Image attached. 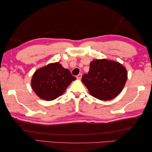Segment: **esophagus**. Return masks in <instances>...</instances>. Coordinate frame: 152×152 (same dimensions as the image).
<instances>
[{
	"label": "esophagus",
	"mask_w": 152,
	"mask_h": 152,
	"mask_svg": "<svg viewBox=\"0 0 152 152\" xmlns=\"http://www.w3.org/2000/svg\"><path fill=\"white\" fill-rule=\"evenodd\" d=\"M81 77H82V74L81 73H79V75H77V79H81Z\"/></svg>",
	"instance_id": "obj_1"
}]
</instances>
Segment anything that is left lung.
<instances>
[{
    "label": "left lung",
    "mask_w": 152,
    "mask_h": 152,
    "mask_svg": "<svg viewBox=\"0 0 152 152\" xmlns=\"http://www.w3.org/2000/svg\"><path fill=\"white\" fill-rule=\"evenodd\" d=\"M127 79V72L122 64L108 60H96L89 65L88 74L81 81L91 96L101 100H110L123 90Z\"/></svg>",
    "instance_id": "1"
}]
</instances>
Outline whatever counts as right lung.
I'll use <instances>...</instances> for the list:
<instances>
[{
    "label": "right lung",
    "instance_id": "obj_1",
    "mask_svg": "<svg viewBox=\"0 0 152 152\" xmlns=\"http://www.w3.org/2000/svg\"><path fill=\"white\" fill-rule=\"evenodd\" d=\"M76 77L58 63L49 64L37 70L31 79V87L37 95L45 100L61 96Z\"/></svg>",
    "mask_w": 152,
    "mask_h": 152
}]
</instances>
